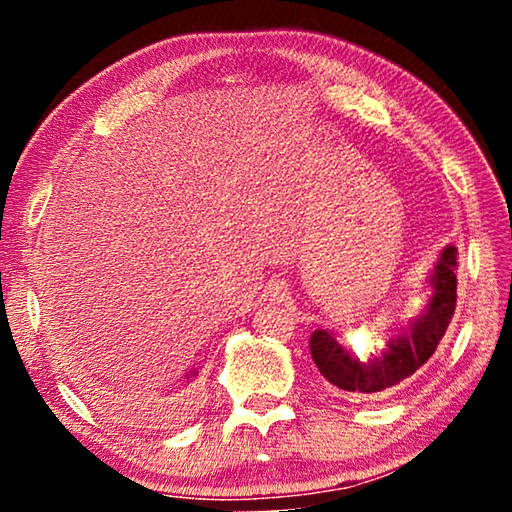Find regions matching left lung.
Masks as SVG:
<instances>
[{
    "mask_svg": "<svg viewBox=\"0 0 512 512\" xmlns=\"http://www.w3.org/2000/svg\"><path fill=\"white\" fill-rule=\"evenodd\" d=\"M456 246L447 244L438 253L427 275L429 300L424 309L400 332L388 334L384 345H375L363 357L343 348L329 329L309 336V350L325 381L348 400H379L404 384L436 352L456 307Z\"/></svg>",
    "mask_w": 512,
    "mask_h": 512,
    "instance_id": "obj_1",
    "label": "left lung"
}]
</instances>
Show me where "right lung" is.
<instances>
[{
	"label": "right lung",
	"mask_w": 512,
	"mask_h": 512,
	"mask_svg": "<svg viewBox=\"0 0 512 512\" xmlns=\"http://www.w3.org/2000/svg\"><path fill=\"white\" fill-rule=\"evenodd\" d=\"M196 375H198V370H196V368H189V370H187V375L183 377V381H185V384H189V381H194V379H196Z\"/></svg>",
	"instance_id": "add662e5"
}]
</instances>
